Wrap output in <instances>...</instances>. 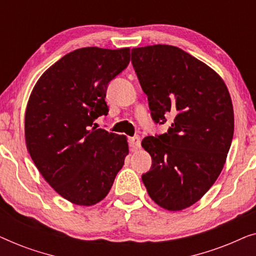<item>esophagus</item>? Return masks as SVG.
Masks as SVG:
<instances>
[{"instance_id":"esophagus-1","label":"esophagus","mask_w":256,"mask_h":256,"mask_svg":"<svg viewBox=\"0 0 256 256\" xmlns=\"http://www.w3.org/2000/svg\"><path fill=\"white\" fill-rule=\"evenodd\" d=\"M129 146H130L132 152H135L141 148V138L138 136H134V138H129Z\"/></svg>"}]
</instances>
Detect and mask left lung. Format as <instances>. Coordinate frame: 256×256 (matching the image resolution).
<instances>
[{
  "label": "left lung",
  "mask_w": 256,
  "mask_h": 256,
  "mask_svg": "<svg viewBox=\"0 0 256 256\" xmlns=\"http://www.w3.org/2000/svg\"><path fill=\"white\" fill-rule=\"evenodd\" d=\"M132 62L152 120H171L166 134L143 138L152 160L143 184L160 208L182 211L210 190L225 166L234 132L232 99L214 70L180 48H135Z\"/></svg>",
  "instance_id": "left-lung-1"
}]
</instances>
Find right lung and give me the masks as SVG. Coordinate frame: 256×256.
<instances>
[{
  "label": "right lung",
  "mask_w": 256,
  "mask_h": 256,
  "mask_svg": "<svg viewBox=\"0 0 256 256\" xmlns=\"http://www.w3.org/2000/svg\"><path fill=\"white\" fill-rule=\"evenodd\" d=\"M129 62V48H78L50 66L30 94L28 152L44 180L76 205L102 200L129 152L124 135L93 127L108 113V82Z\"/></svg>",
  "instance_id": "1"
}]
</instances>
